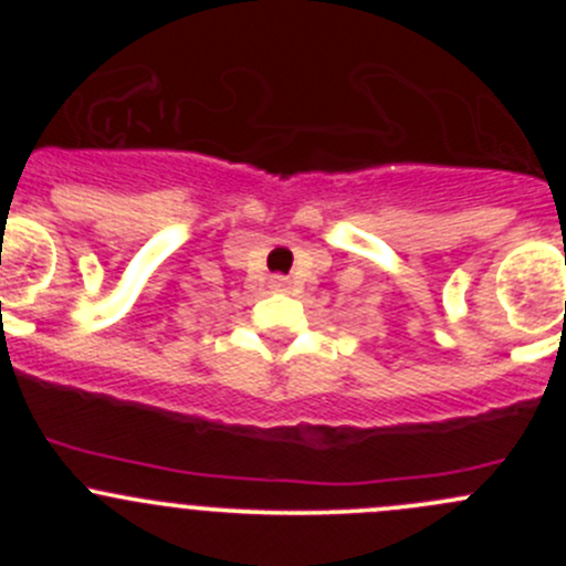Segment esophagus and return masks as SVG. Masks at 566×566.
I'll return each mask as SVG.
<instances>
[{"label":"esophagus","instance_id":"34e87169","mask_svg":"<svg viewBox=\"0 0 566 566\" xmlns=\"http://www.w3.org/2000/svg\"><path fill=\"white\" fill-rule=\"evenodd\" d=\"M271 290L284 293V290H290V279L287 276H271Z\"/></svg>","mask_w":566,"mask_h":566}]
</instances>
